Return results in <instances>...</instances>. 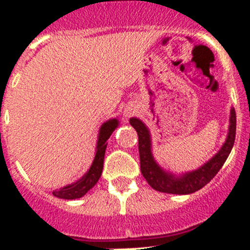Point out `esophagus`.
Returning <instances> with one entry per match:
<instances>
[{"instance_id":"esophagus-1","label":"esophagus","mask_w":250,"mask_h":250,"mask_svg":"<svg viewBox=\"0 0 250 250\" xmlns=\"http://www.w3.org/2000/svg\"><path fill=\"white\" fill-rule=\"evenodd\" d=\"M134 113H135V107L127 106L125 109V117H130V116L134 115Z\"/></svg>"}]
</instances>
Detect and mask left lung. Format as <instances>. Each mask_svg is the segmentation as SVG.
<instances>
[{
    "instance_id": "1",
    "label": "left lung",
    "mask_w": 250,
    "mask_h": 250,
    "mask_svg": "<svg viewBox=\"0 0 250 250\" xmlns=\"http://www.w3.org/2000/svg\"><path fill=\"white\" fill-rule=\"evenodd\" d=\"M129 122L135 128L138 138H139L141 174L153 190L160 191V192L173 193V195H188V193L196 192L203 186H206L218 174L225 161L228 160L233 147L234 138H236V111L231 109L228 139L223 147L220 148V151L197 170L175 178L172 174H168L161 169L153 160L152 153H151L150 134H148V130L145 125L138 118H130Z\"/></svg>"
}]
</instances>
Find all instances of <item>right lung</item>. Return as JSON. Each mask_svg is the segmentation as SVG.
Returning a JSON list of instances; mask_svg holds the SVG:
<instances>
[{"instance_id":"right-lung-1","label":"right lung","mask_w":250,"mask_h":250,"mask_svg":"<svg viewBox=\"0 0 250 250\" xmlns=\"http://www.w3.org/2000/svg\"><path fill=\"white\" fill-rule=\"evenodd\" d=\"M117 125L118 121L116 118L115 120L107 121L106 123H104L102 125L99 133V139H98L97 153H95L94 161H93V165L90 166L89 170L77 183L65 186V188H60V190L53 191V195L55 197L62 198V200H75V198H80L82 196H84L98 183L100 175H102L103 167H104V156L107 145L106 141Z\"/></svg>"}]
</instances>
